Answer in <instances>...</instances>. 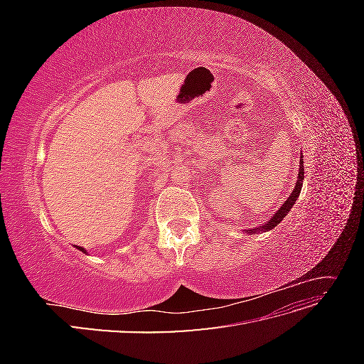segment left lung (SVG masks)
Listing matches in <instances>:
<instances>
[{
	"mask_svg": "<svg viewBox=\"0 0 364 364\" xmlns=\"http://www.w3.org/2000/svg\"><path fill=\"white\" fill-rule=\"evenodd\" d=\"M302 182H304V159H302V156H301V161H299V174H297L296 185H294V188H293L291 194L287 197V200H285V202L282 203V206L278 209L277 213L273 214V217L269 220V222H266L262 226L255 228V229H246L245 232L249 234V235H252V234H259V232H267V230H272L274 226H278V225L282 222V220H284V217L289 214V211L293 208V205L296 203L297 197H299L301 190H302Z\"/></svg>",
	"mask_w": 364,
	"mask_h": 364,
	"instance_id": "obj_1",
	"label": "left lung"
}]
</instances>
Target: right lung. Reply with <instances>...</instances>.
I'll list each match as a JSON object with an SVG mask.
<instances>
[{
	"instance_id": "add662e5",
	"label": "right lung",
	"mask_w": 364,
	"mask_h": 364,
	"mask_svg": "<svg viewBox=\"0 0 364 364\" xmlns=\"http://www.w3.org/2000/svg\"><path fill=\"white\" fill-rule=\"evenodd\" d=\"M74 247H75V249H79V250H80V252H83V253H86V249H85V247H80V246H74ZM86 255H87V253H86Z\"/></svg>"
}]
</instances>
